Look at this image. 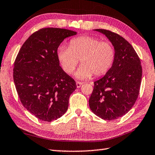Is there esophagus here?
<instances>
[{
  "instance_id": "esophagus-1",
  "label": "esophagus",
  "mask_w": 155,
  "mask_h": 155,
  "mask_svg": "<svg viewBox=\"0 0 155 155\" xmlns=\"http://www.w3.org/2000/svg\"><path fill=\"white\" fill-rule=\"evenodd\" d=\"M76 84H77V88H80L81 86H82V84H83V83H81V82H77V83H76Z\"/></svg>"
}]
</instances>
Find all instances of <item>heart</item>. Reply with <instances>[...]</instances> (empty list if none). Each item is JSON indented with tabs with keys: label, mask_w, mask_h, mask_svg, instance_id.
<instances>
[{
	"label": "heart",
	"mask_w": 155,
	"mask_h": 155,
	"mask_svg": "<svg viewBox=\"0 0 155 155\" xmlns=\"http://www.w3.org/2000/svg\"><path fill=\"white\" fill-rule=\"evenodd\" d=\"M62 69L72 74L78 62L81 65L75 72L79 80L89 79L93 74L99 77L111 67L115 58V50L110 42L101 41L91 36H81L72 39L69 47L60 46L57 52Z\"/></svg>",
	"instance_id": "1"
}]
</instances>
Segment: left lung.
Here are the masks:
<instances>
[{
  "mask_svg": "<svg viewBox=\"0 0 155 155\" xmlns=\"http://www.w3.org/2000/svg\"><path fill=\"white\" fill-rule=\"evenodd\" d=\"M105 35L113 45L115 58L104 77L94 82L89 101L96 116L114 120L131 110L138 98L142 80L140 60L128 41L105 29H94Z\"/></svg>",
  "mask_w": 155,
  "mask_h": 155,
  "instance_id": "1",
  "label": "left lung"
}]
</instances>
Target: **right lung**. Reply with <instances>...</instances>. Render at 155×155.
<instances>
[{"mask_svg": "<svg viewBox=\"0 0 155 155\" xmlns=\"http://www.w3.org/2000/svg\"><path fill=\"white\" fill-rule=\"evenodd\" d=\"M72 30L48 27L33 33L14 63L13 80L23 105L39 120L51 122L64 114L77 89L73 78L60 66L57 52Z\"/></svg>", "mask_w": 155, "mask_h": 155, "instance_id": "obj_1", "label": "right lung"}]
</instances>
